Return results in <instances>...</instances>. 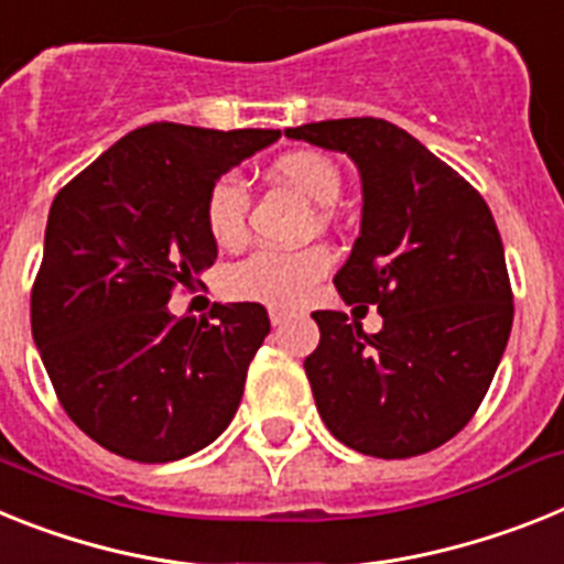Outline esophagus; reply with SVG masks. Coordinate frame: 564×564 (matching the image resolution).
Returning a JSON list of instances; mask_svg holds the SVG:
<instances>
[{
    "mask_svg": "<svg viewBox=\"0 0 564 564\" xmlns=\"http://www.w3.org/2000/svg\"><path fill=\"white\" fill-rule=\"evenodd\" d=\"M269 321H272V326H283L289 321V315L281 310H269Z\"/></svg>",
    "mask_w": 564,
    "mask_h": 564,
    "instance_id": "34e87169",
    "label": "esophagus"
}]
</instances>
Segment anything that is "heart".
<instances>
[{"label": "heart", "mask_w": 564, "mask_h": 564, "mask_svg": "<svg viewBox=\"0 0 564 564\" xmlns=\"http://www.w3.org/2000/svg\"><path fill=\"white\" fill-rule=\"evenodd\" d=\"M272 175L283 187L301 195L315 207L335 204L343 189L340 166L329 155L315 150H295L272 164ZM247 193L241 181L224 175L209 187L207 204H204V221L215 243H235L243 235L247 224ZM332 267L329 249L312 247L303 252H254L241 263L227 269L224 289L227 295L238 301H261L269 306H295L310 295V289L321 281Z\"/></svg>", "instance_id": "b5f03b06"}]
</instances>
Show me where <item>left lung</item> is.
Wrapping results in <instances>:
<instances>
[{"label": "left lung", "mask_w": 564, "mask_h": 564, "mask_svg": "<svg viewBox=\"0 0 564 564\" xmlns=\"http://www.w3.org/2000/svg\"><path fill=\"white\" fill-rule=\"evenodd\" d=\"M286 135L346 153L360 170V235L335 286L346 303L383 315V329L366 335L343 312H312L321 343L303 369L323 423L369 457L434 452L474 417L511 335L491 209L391 121H315Z\"/></svg>", "instance_id": "8db88e82"}]
</instances>
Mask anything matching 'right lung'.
Instances as JSON below:
<instances>
[{"label": "right lung", "instance_id": "right-lung-1", "mask_svg": "<svg viewBox=\"0 0 564 564\" xmlns=\"http://www.w3.org/2000/svg\"><path fill=\"white\" fill-rule=\"evenodd\" d=\"M281 130L159 121L124 135L53 198L31 329L67 417L107 452L173 463L232 423L269 335L261 303L175 317L218 258L204 221L215 181Z\"/></svg>", "mask_w": 564, "mask_h": 564}]
</instances>
